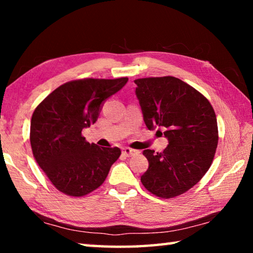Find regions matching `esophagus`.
<instances>
[{
    "mask_svg": "<svg viewBox=\"0 0 253 253\" xmlns=\"http://www.w3.org/2000/svg\"><path fill=\"white\" fill-rule=\"evenodd\" d=\"M138 153V151H136V149H132L129 147H124L123 148V154L127 157H130V156H134L136 154Z\"/></svg>",
    "mask_w": 253,
    "mask_h": 253,
    "instance_id": "obj_1",
    "label": "esophagus"
}]
</instances>
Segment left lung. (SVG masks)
Listing matches in <instances>:
<instances>
[{"instance_id": "obj_1", "label": "left lung", "mask_w": 253, "mask_h": 253, "mask_svg": "<svg viewBox=\"0 0 253 253\" xmlns=\"http://www.w3.org/2000/svg\"><path fill=\"white\" fill-rule=\"evenodd\" d=\"M136 97L149 130L164 127L169 145L162 153L145 149L148 169L140 181L156 196L170 199L193 187L212 164L217 122L210 101L175 77L136 79Z\"/></svg>"}]
</instances>
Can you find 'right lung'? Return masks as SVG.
<instances>
[{
	"label": "right lung",
	"mask_w": 253,
	"mask_h": 253,
	"mask_svg": "<svg viewBox=\"0 0 253 253\" xmlns=\"http://www.w3.org/2000/svg\"><path fill=\"white\" fill-rule=\"evenodd\" d=\"M128 78L83 79L63 84L37 107L31 118L33 156L51 183L70 196H84L105 182L121 156L118 147L85 142L84 128L97 122L104 102Z\"/></svg>",
	"instance_id": "1"
}]
</instances>
